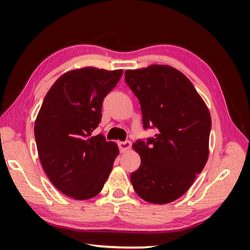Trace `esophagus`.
Masks as SVG:
<instances>
[{
	"instance_id": "esophagus-1",
	"label": "esophagus",
	"mask_w": 250,
	"mask_h": 250,
	"mask_svg": "<svg viewBox=\"0 0 250 250\" xmlns=\"http://www.w3.org/2000/svg\"><path fill=\"white\" fill-rule=\"evenodd\" d=\"M118 146H119V150H120L121 153H125V152L130 150L131 142L128 141V140H126V141H122V142L118 143Z\"/></svg>"
}]
</instances>
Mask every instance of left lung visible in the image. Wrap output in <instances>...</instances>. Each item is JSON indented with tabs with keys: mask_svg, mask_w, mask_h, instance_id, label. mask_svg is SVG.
<instances>
[{
	"mask_svg": "<svg viewBox=\"0 0 250 250\" xmlns=\"http://www.w3.org/2000/svg\"><path fill=\"white\" fill-rule=\"evenodd\" d=\"M125 76L140 103L143 128L158 130L146 142L133 143L141 164L131 173V183L142 200L167 204L183 195L205 167L209 111L193 83L173 67L152 65Z\"/></svg>",
	"mask_w": 250,
	"mask_h": 250,
	"instance_id": "8db88e82",
	"label": "left lung"
}]
</instances>
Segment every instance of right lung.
<instances>
[{
    "label": "right lung",
    "instance_id": "1",
    "mask_svg": "<svg viewBox=\"0 0 250 250\" xmlns=\"http://www.w3.org/2000/svg\"><path fill=\"white\" fill-rule=\"evenodd\" d=\"M122 70L95 67L61 76L42 104L34 134L44 171L55 188L75 200L103 189L119 149L103 134L90 137L101 121L103 101Z\"/></svg>",
    "mask_w": 250,
    "mask_h": 250
}]
</instances>
